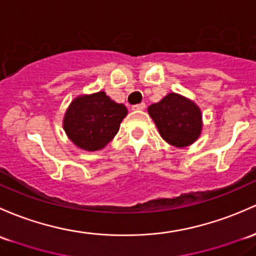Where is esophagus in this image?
<instances>
[{
	"label": "esophagus",
	"instance_id": "1",
	"mask_svg": "<svg viewBox=\"0 0 256 256\" xmlns=\"http://www.w3.org/2000/svg\"><path fill=\"white\" fill-rule=\"evenodd\" d=\"M144 108H146V104H144V103L136 104V106H132V110H135V112H141V110H144Z\"/></svg>",
	"mask_w": 256,
	"mask_h": 256
}]
</instances>
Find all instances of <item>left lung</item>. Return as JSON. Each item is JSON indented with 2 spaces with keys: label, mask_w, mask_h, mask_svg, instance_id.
<instances>
[{
  "label": "left lung",
  "mask_w": 256,
  "mask_h": 256,
  "mask_svg": "<svg viewBox=\"0 0 256 256\" xmlns=\"http://www.w3.org/2000/svg\"><path fill=\"white\" fill-rule=\"evenodd\" d=\"M166 144L182 148L192 144L202 131V112L195 102L178 93H169L147 109Z\"/></svg>",
  "instance_id": "obj_1"
}]
</instances>
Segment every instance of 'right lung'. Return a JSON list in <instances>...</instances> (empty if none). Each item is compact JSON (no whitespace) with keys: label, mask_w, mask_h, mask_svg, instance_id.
I'll return each instance as SVG.
<instances>
[{"label":"right lung","mask_w":256,"mask_h":256,"mask_svg":"<svg viewBox=\"0 0 256 256\" xmlns=\"http://www.w3.org/2000/svg\"><path fill=\"white\" fill-rule=\"evenodd\" d=\"M126 115L124 104L100 90L76 96L64 112L62 126L74 146L94 152L103 150L114 138Z\"/></svg>","instance_id":"1"}]
</instances>
